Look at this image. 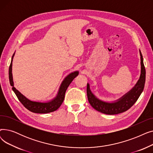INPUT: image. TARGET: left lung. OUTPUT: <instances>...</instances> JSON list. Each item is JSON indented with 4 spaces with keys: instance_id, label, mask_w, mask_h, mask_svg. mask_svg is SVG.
Returning <instances> with one entry per match:
<instances>
[{
    "instance_id": "left-lung-1",
    "label": "left lung",
    "mask_w": 153,
    "mask_h": 153,
    "mask_svg": "<svg viewBox=\"0 0 153 153\" xmlns=\"http://www.w3.org/2000/svg\"><path fill=\"white\" fill-rule=\"evenodd\" d=\"M141 56V74L137 83L132 89L118 100L113 102H108L99 99L91 92L89 84L87 85V95L91 106L102 114L116 115L122 113L130 108L142 93L146 79V70L144 66L143 56L140 50Z\"/></svg>"
}]
</instances>
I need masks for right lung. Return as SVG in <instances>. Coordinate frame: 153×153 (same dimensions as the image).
<instances>
[{
  "mask_svg": "<svg viewBox=\"0 0 153 153\" xmlns=\"http://www.w3.org/2000/svg\"><path fill=\"white\" fill-rule=\"evenodd\" d=\"M15 55V53H13L11 63L9 67V81L11 86H12V90L17 95V97L19 101L23 104V105L27 109L30 110L31 112L36 114H48L53 112L57 110L61 105L64 101V96H65L66 91L69 87V84L73 81V79L76 77L79 74V71H74L71 72L69 75H68L62 81L59 89L56 95V97L52 100L46 102H35L32 101L27 99L25 96H24L22 94H21L16 88L14 87L13 81V76H12V61L13 56Z\"/></svg>",
  "mask_w": 153,
  "mask_h": 153,
  "instance_id": "add662e5",
  "label": "right lung"
}]
</instances>
